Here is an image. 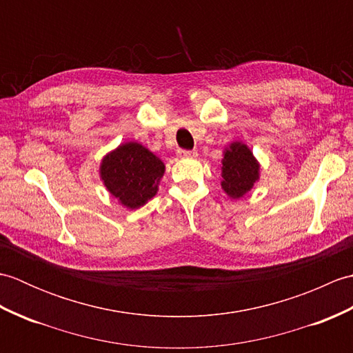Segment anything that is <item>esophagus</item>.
<instances>
[{"label":"esophagus","instance_id":"34e87169","mask_svg":"<svg viewBox=\"0 0 353 353\" xmlns=\"http://www.w3.org/2000/svg\"><path fill=\"white\" fill-rule=\"evenodd\" d=\"M177 156H181V157H196L197 152H196V150H179Z\"/></svg>","mask_w":353,"mask_h":353}]
</instances>
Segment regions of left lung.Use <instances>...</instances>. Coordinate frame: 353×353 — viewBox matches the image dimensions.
<instances>
[{
    "label": "left lung",
    "mask_w": 353,
    "mask_h": 353,
    "mask_svg": "<svg viewBox=\"0 0 353 353\" xmlns=\"http://www.w3.org/2000/svg\"><path fill=\"white\" fill-rule=\"evenodd\" d=\"M221 188L230 199L243 197L259 179V163L245 144L234 142L224 152Z\"/></svg>",
    "instance_id": "8db88e82"
}]
</instances>
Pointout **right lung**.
Masks as SVG:
<instances>
[{"label": "right lung", "instance_id": "right-lung-1", "mask_svg": "<svg viewBox=\"0 0 353 353\" xmlns=\"http://www.w3.org/2000/svg\"><path fill=\"white\" fill-rule=\"evenodd\" d=\"M165 165L138 142H127L104 157L100 174L112 196L129 209L144 206L157 192Z\"/></svg>", "mask_w": 353, "mask_h": 353}]
</instances>
